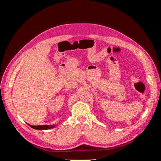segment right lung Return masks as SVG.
Instances as JSON below:
<instances>
[{"mask_svg": "<svg viewBox=\"0 0 161 161\" xmlns=\"http://www.w3.org/2000/svg\"><path fill=\"white\" fill-rule=\"evenodd\" d=\"M32 128L36 129V130H49L51 128H54L55 125H29Z\"/></svg>", "mask_w": 161, "mask_h": 161, "instance_id": "add662e5", "label": "right lung"}]
</instances>
